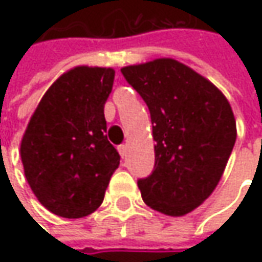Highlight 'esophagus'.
Returning <instances> with one entry per match:
<instances>
[{
    "label": "esophagus",
    "mask_w": 262,
    "mask_h": 262,
    "mask_svg": "<svg viewBox=\"0 0 262 262\" xmlns=\"http://www.w3.org/2000/svg\"><path fill=\"white\" fill-rule=\"evenodd\" d=\"M118 151H119L121 156L125 157L126 153H128V146H126V144H121V146L118 147Z\"/></svg>",
    "instance_id": "1"
}]
</instances>
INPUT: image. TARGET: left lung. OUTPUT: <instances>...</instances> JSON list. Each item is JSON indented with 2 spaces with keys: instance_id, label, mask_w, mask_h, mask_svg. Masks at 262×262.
<instances>
[{
  "instance_id": "1",
  "label": "left lung",
  "mask_w": 262,
  "mask_h": 262,
  "mask_svg": "<svg viewBox=\"0 0 262 262\" xmlns=\"http://www.w3.org/2000/svg\"><path fill=\"white\" fill-rule=\"evenodd\" d=\"M150 111L155 170L138 181L147 206L179 217L216 189L236 141L230 103L211 81L172 58L121 68Z\"/></svg>"
}]
</instances>
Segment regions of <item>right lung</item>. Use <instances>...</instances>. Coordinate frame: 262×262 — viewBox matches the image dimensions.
<instances>
[{"label": "right lung", "mask_w": 262, "mask_h": 262, "mask_svg": "<svg viewBox=\"0 0 262 262\" xmlns=\"http://www.w3.org/2000/svg\"><path fill=\"white\" fill-rule=\"evenodd\" d=\"M114 68L80 66L46 90L20 144L25 175L51 213L80 219L103 201L119 155L109 141L103 114Z\"/></svg>", "instance_id": "right-lung-1"}]
</instances>
